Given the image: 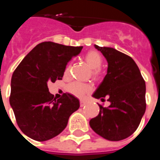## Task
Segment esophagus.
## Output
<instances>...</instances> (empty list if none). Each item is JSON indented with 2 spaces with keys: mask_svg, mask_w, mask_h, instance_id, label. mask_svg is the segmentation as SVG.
<instances>
[{
  "mask_svg": "<svg viewBox=\"0 0 160 160\" xmlns=\"http://www.w3.org/2000/svg\"><path fill=\"white\" fill-rule=\"evenodd\" d=\"M80 106L81 107H83L84 105H85V104H86V103H85V101H84V100H80Z\"/></svg>",
  "mask_w": 160,
  "mask_h": 160,
  "instance_id": "34e87169",
  "label": "esophagus"
}]
</instances>
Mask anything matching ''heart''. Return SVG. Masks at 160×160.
<instances>
[{
  "mask_svg": "<svg viewBox=\"0 0 160 160\" xmlns=\"http://www.w3.org/2000/svg\"><path fill=\"white\" fill-rule=\"evenodd\" d=\"M85 62L92 69V75L94 79H98L100 77V69L103 63L102 56L98 51H90L85 56ZM70 65H67L65 70V75H68L70 72ZM67 90L70 94H72L76 97L83 98L90 91V86L86 84L74 82L67 86Z\"/></svg>",
  "mask_w": 160,
  "mask_h": 160,
  "instance_id": "obj_1",
  "label": "heart"
}]
</instances>
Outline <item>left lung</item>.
Masks as SVG:
<instances>
[{
  "label": "left lung",
  "instance_id": "1",
  "mask_svg": "<svg viewBox=\"0 0 160 160\" xmlns=\"http://www.w3.org/2000/svg\"><path fill=\"white\" fill-rule=\"evenodd\" d=\"M108 62L107 74L93 94L95 99L110 102L100 106V113L90 120L94 131L105 139L119 141L128 138L137 129L144 115L145 82L136 63L129 55L111 47L95 45Z\"/></svg>",
  "mask_w": 160,
  "mask_h": 160
}]
</instances>
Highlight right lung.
Segmentation results:
<instances>
[{"mask_svg":"<svg viewBox=\"0 0 160 160\" xmlns=\"http://www.w3.org/2000/svg\"><path fill=\"white\" fill-rule=\"evenodd\" d=\"M82 48L45 41L32 49L14 71L10 105L19 128L29 138L52 139L65 129L70 115L79 109L77 98L65 93L56 100L47 83L62 80L69 60Z\"/></svg>","mask_w":160,"mask_h":160,"instance_id":"obj_1","label":"right lung"}]
</instances>
